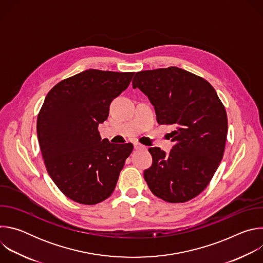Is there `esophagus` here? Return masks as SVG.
<instances>
[{
	"label": "esophagus",
	"instance_id": "34e87169",
	"mask_svg": "<svg viewBox=\"0 0 263 263\" xmlns=\"http://www.w3.org/2000/svg\"><path fill=\"white\" fill-rule=\"evenodd\" d=\"M134 148H136V149H146V146L139 143V142H135L134 143Z\"/></svg>",
	"mask_w": 263,
	"mask_h": 263
}]
</instances>
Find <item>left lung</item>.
<instances>
[{
	"mask_svg": "<svg viewBox=\"0 0 263 263\" xmlns=\"http://www.w3.org/2000/svg\"><path fill=\"white\" fill-rule=\"evenodd\" d=\"M132 84L154 105L158 124L176 127L170 155L157 146L148 148L153 162L143 172L148 189L168 203L196 198L224 152L228 119L223 104L207 80L176 66L137 71Z\"/></svg>",
	"mask_w": 263,
	"mask_h": 263,
	"instance_id": "8db88e82",
	"label": "left lung"
}]
</instances>
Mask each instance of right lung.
<instances>
[{
  "label": "right lung",
  "instance_id": "right-lung-1",
  "mask_svg": "<svg viewBox=\"0 0 263 263\" xmlns=\"http://www.w3.org/2000/svg\"><path fill=\"white\" fill-rule=\"evenodd\" d=\"M134 73L90 68L60 81L45 99L36 125L40 147L50 177L73 202L96 205L116 189L133 144L101 140L98 126Z\"/></svg>",
  "mask_w": 263,
  "mask_h": 263
}]
</instances>
